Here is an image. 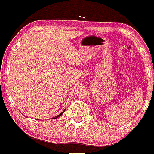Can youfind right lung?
I'll use <instances>...</instances> for the list:
<instances>
[{"label":"right lung","instance_id":"right-lung-1","mask_svg":"<svg viewBox=\"0 0 154 154\" xmlns=\"http://www.w3.org/2000/svg\"><path fill=\"white\" fill-rule=\"evenodd\" d=\"M65 110H63V112H62V113H60V114H59V115H57V116H54V117H53V118H51V119H57V118H58V117H60V116H62V115H63V113H64V112H65Z\"/></svg>","mask_w":154,"mask_h":154}]
</instances>
